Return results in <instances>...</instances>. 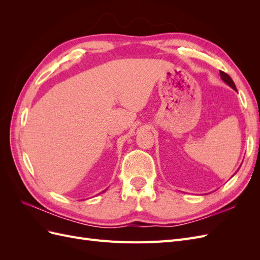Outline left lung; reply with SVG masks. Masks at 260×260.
Here are the masks:
<instances>
[{
    "label": "left lung",
    "mask_w": 260,
    "mask_h": 260,
    "mask_svg": "<svg viewBox=\"0 0 260 260\" xmlns=\"http://www.w3.org/2000/svg\"><path fill=\"white\" fill-rule=\"evenodd\" d=\"M220 77H221V79L229 85V86H231V88L233 89V90H235L237 91V86H235V84H234V82H233V80L231 79V77L228 75V74H225V73H223V72H220Z\"/></svg>",
    "instance_id": "obj_1"
}]
</instances>
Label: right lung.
<instances>
[{
    "mask_svg": "<svg viewBox=\"0 0 260 260\" xmlns=\"http://www.w3.org/2000/svg\"><path fill=\"white\" fill-rule=\"evenodd\" d=\"M103 192H104V191H103Z\"/></svg>",
    "mask_w": 260,
    "mask_h": 260,
    "instance_id": "add662e5",
    "label": "right lung"
}]
</instances>
